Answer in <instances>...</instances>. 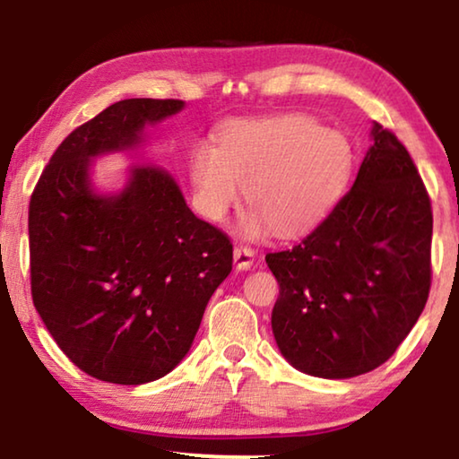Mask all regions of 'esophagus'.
<instances>
[{"label": "esophagus", "mask_w": 459, "mask_h": 459, "mask_svg": "<svg viewBox=\"0 0 459 459\" xmlns=\"http://www.w3.org/2000/svg\"><path fill=\"white\" fill-rule=\"evenodd\" d=\"M234 263L240 272H247V269L253 267V263H255V250L250 247H242V244L240 247H236L234 248Z\"/></svg>", "instance_id": "1"}]
</instances>
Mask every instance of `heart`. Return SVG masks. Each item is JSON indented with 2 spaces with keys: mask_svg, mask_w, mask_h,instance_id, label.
Here are the masks:
<instances>
[{
  "mask_svg": "<svg viewBox=\"0 0 459 459\" xmlns=\"http://www.w3.org/2000/svg\"><path fill=\"white\" fill-rule=\"evenodd\" d=\"M351 169L347 137L305 115L236 121L219 137V148L200 142L190 159L194 198L211 221L221 223L247 187L255 206L242 223L248 236L311 230L342 196Z\"/></svg>",
  "mask_w": 459,
  "mask_h": 459,
  "instance_id": "1",
  "label": "heart"
}]
</instances>
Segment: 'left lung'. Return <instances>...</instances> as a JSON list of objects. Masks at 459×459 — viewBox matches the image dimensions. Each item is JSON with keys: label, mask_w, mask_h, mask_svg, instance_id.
<instances>
[{"label": "left lung", "mask_w": 459, "mask_h": 459, "mask_svg": "<svg viewBox=\"0 0 459 459\" xmlns=\"http://www.w3.org/2000/svg\"><path fill=\"white\" fill-rule=\"evenodd\" d=\"M355 184L309 236L267 253L280 284L281 355L319 378H353L391 357L430 292L432 209L410 152L374 123Z\"/></svg>", "instance_id": "left-lung-1"}]
</instances>
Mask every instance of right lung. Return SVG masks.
<instances>
[{
  "label": "right lung",
  "instance_id": "obj_1",
  "mask_svg": "<svg viewBox=\"0 0 459 459\" xmlns=\"http://www.w3.org/2000/svg\"><path fill=\"white\" fill-rule=\"evenodd\" d=\"M181 100L108 106L60 143L29 203L30 294L56 344L112 385L159 380L192 347L206 303L234 261L230 238L190 211L159 167H134L100 196L93 156L129 150Z\"/></svg>",
  "mask_w": 459,
  "mask_h": 459
}]
</instances>
